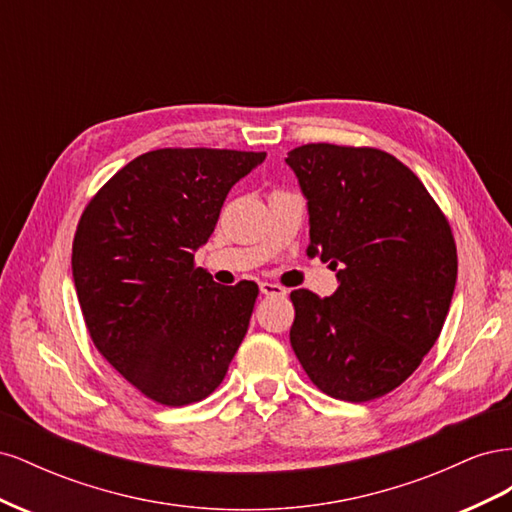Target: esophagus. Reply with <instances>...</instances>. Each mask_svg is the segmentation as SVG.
Instances as JSON below:
<instances>
[{
    "instance_id": "34e87169",
    "label": "esophagus",
    "mask_w": 512,
    "mask_h": 512,
    "mask_svg": "<svg viewBox=\"0 0 512 512\" xmlns=\"http://www.w3.org/2000/svg\"><path fill=\"white\" fill-rule=\"evenodd\" d=\"M260 292L267 294V297H286V288L271 282H260Z\"/></svg>"
}]
</instances>
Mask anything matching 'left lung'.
<instances>
[{"mask_svg": "<svg viewBox=\"0 0 512 512\" xmlns=\"http://www.w3.org/2000/svg\"><path fill=\"white\" fill-rule=\"evenodd\" d=\"M286 164L307 200V256L331 262L337 290H292L290 346L322 393L369 401L391 393L436 344L457 282L451 226L391 153L329 143Z\"/></svg>", "mask_w": 512, "mask_h": 512, "instance_id": "8db88e82", "label": "left lung"}]
</instances>
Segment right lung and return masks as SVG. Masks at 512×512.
I'll use <instances>...</instances> for the list:
<instances>
[{
	"mask_svg": "<svg viewBox=\"0 0 512 512\" xmlns=\"http://www.w3.org/2000/svg\"><path fill=\"white\" fill-rule=\"evenodd\" d=\"M267 153L158 149L123 166L81 215L72 277L91 339L149 399L188 406L224 380L258 286H220L194 254L232 185Z\"/></svg>",
	"mask_w": 512,
	"mask_h": 512,
	"instance_id": "right-lung-1",
	"label": "right lung"
}]
</instances>
